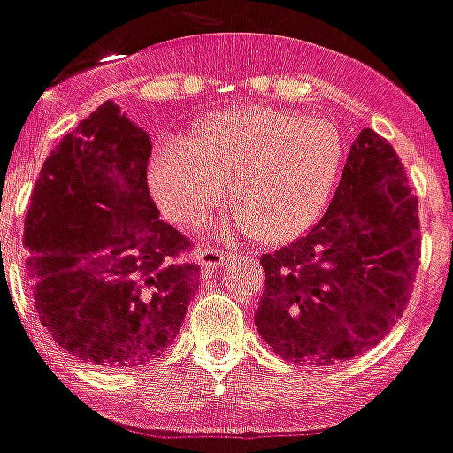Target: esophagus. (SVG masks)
Here are the masks:
<instances>
[{
	"mask_svg": "<svg viewBox=\"0 0 453 453\" xmlns=\"http://www.w3.org/2000/svg\"><path fill=\"white\" fill-rule=\"evenodd\" d=\"M229 257L231 250H224V248H203V250L196 252V262H198L201 269H205V272H215L217 266H222Z\"/></svg>",
	"mask_w": 453,
	"mask_h": 453,
	"instance_id": "obj_1",
	"label": "esophagus"
}]
</instances>
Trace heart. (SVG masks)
<instances>
[{
    "mask_svg": "<svg viewBox=\"0 0 453 453\" xmlns=\"http://www.w3.org/2000/svg\"><path fill=\"white\" fill-rule=\"evenodd\" d=\"M345 136L324 118L248 106L210 115L191 136H157L149 187L172 222L194 226L229 198L257 241H288L338 187Z\"/></svg>",
    "mask_w": 453,
    "mask_h": 453,
    "instance_id": "1",
    "label": "heart"
}]
</instances>
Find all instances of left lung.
I'll list each match as a JSON object with an SVG mask.
<instances>
[{
  "label": "left lung",
  "mask_w": 453,
  "mask_h": 453,
  "mask_svg": "<svg viewBox=\"0 0 453 453\" xmlns=\"http://www.w3.org/2000/svg\"><path fill=\"white\" fill-rule=\"evenodd\" d=\"M418 252V201L404 165L383 136L361 129L321 222L262 257L257 333L303 366L352 359L402 317Z\"/></svg>",
  "instance_id": "8db88e82"
}]
</instances>
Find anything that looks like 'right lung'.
<instances>
[{
	"label": "right lung",
	"instance_id": "add662e5",
	"mask_svg": "<svg viewBox=\"0 0 453 453\" xmlns=\"http://www.w3.org/2000/svg\"><path fill=\"white\" fill-rule=\"evenodd\" d=\"M149 157L150 136L106 101L44 160L26 217L42 326L65 352L106 369L160 357L198 290L188 241L150 201Z\"/></svg>",
	"mask_w": 453,
	"mask_h": 453
}]
</instances>
